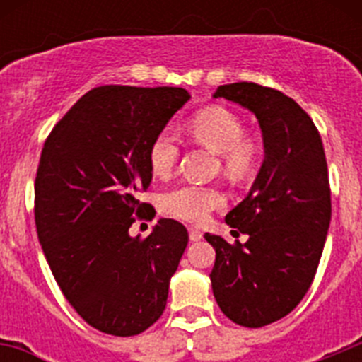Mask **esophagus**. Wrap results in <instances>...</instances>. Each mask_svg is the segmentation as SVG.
I'll list each match as a JSON object with an SVG mask.
<instances>
[{"label": "esophagus", "mask_w": 362, "mask_h": 362, "mask_svg": "<svg viewBox=\"0 0 362 362\" xmlns=\"http://www.w3.org/2000/svg\"><path fill=\"white\" fill-rule=\"evenodd\" d=\"M188 233H190V241H201V239H203V232H201V230H197V228H190L188 230Z\"/></svg>", "instance_id": "esophagus-1"}]
</instances>
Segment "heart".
<instances>
[{
    "mask_svg": "<svg viewBox=\"0 0 362 362\" xmlns=\"http://www.w3.org/2000/svg\"><path fill=\"white\" fill-rule=\"evenodd\" d=\"M241 117L225 107H206L192 117L187 132L199 145L214 150L223 159V168L232 179H246L255 170L259 143L243 134ZM179 139L172 129L159 130L148 146V166L153 175L168 177L179 161ZM225 204V194L216 187L197 183L179 185L165 192L159 206L166 216L188 223H203L212 210Z\"/></svg>",
    "mask_w": 362,
    "mask_h": 362,
    "instance_id": "b5f03b06",
    "label": "heart"
}]
</instances>
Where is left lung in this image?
Returning a JSON list of instances; mask_svg holds the SVG:
<instances>
[{
	"label": "left lung",
	"instance_id": "obj_1",
	"mask_svg": "<svg viewBox=\"0 0 362 362\" xmlns=\"http://www.w3.org/2000/svg\"><path fill=\"white\" fill-rule=\"evenodd\" d=\"M214 98L248 108L263 132L257 177L225 217L248 241L204 233L216 248L210 281L221 312L261 328L288 315L317 272L332 217L325 148L308 114L283 92L243 81L221 85Z\"/></svg>",
	"mask_w": 362,
	"mask_h": 362
}]
</instances>
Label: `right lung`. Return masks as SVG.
Masks as SVG:
<instances>
[{
  "mask_svg": "<svg viewBox=\"0 0 362 362\" xmlns=\"http://www.w3.org/2000/svg\"><path fill=\"white\" fill-rule=\"evenodd\" d=\"M190 99L179 86L107 85L86 92L56 124L36 175V230L54 279L95 330L130 337L161 317L188 232L159 219L148 238L130 226L152 206L148 146Z\"/></svg>",
  "mask_w": 362,
  "mask_h": 362,
  "instance_id": "add662e5",
  "label": "right lung"
}]
</instances>
